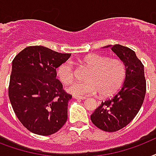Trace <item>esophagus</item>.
I'll use <instances>...</instances> for the list:
<instances>
[{
  "label": "esophagus",
  "mask_w": 156,
  "mask_h": 156,
  "mask_svg": "<svg viewBox=\"0 0 156 156\" xmlns=\"http://www.w3.org/2000/svg\"><path fill=\"white\" fill-rule=\"evenodd\" d=\"M73 99H75V100H85L86 99V97H82V96H76V95H73Z\"/></svg>",
  "instance_id": "obj_1"
}]
</instances>
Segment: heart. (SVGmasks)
<instances>
[{"label": "heart", "instance_id": "b5f03b06", "mask_svg": "<svg viewBox=\"0 0 156 156\" xmlns=\"http://www.w3.org/2000/svg\"><path fill=\"white\" fill-rule=\"evenodd\" d=\"M83 63L90 69L86 76L87 82L76 83L68 87V91L78 96L93 95L100 92L104 97L116 92L123 84L126 67L118 58H109L100 54H90L83 58ZM56 75L61 83L69 85L74 81L75 70L70 61H66L57 67Z\"/></svg>", "mask_w": 156, "mask_h": 156}]
</instances>
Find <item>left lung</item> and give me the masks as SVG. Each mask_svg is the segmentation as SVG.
I'll list each match as a JSON object with an SVG mask.
<instances>
[{
    "label": "left lung",
    "instance_id": "obj_1",
    "mask_svg": "<svg viewBox=\"0 0 156 156\" xmlns=\"http://www.w3.org/2000/svg\"><path fill=\"white\" fill-rule=\"evenodd\" d=\"M108 47L109 45L105 48ZM111 48L126 65V79L121 90L101 103L90 115V120L101 130L116 132L126 127L138 114L144 101L147 85L144 66L134 51L120 44Z\"/></svg>",
    "mask_w": 156,
    "mask_h": 156
}]
</instances>
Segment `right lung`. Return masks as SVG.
<instances>
[{
	"label": "right lung",
	"mask_w": 156,
	"mask_h": 156,
	"mask_svg": "<svg viewBox=\"0 0 156 156\" xmlns=\"http://www.w3.org/2000/svg\"><path fill=\"white\" fill-rule=\"evenodd\" d=\"M70 56L43 46H29L13 60L9 98L19 121L30 132L51 135L67 121L72 95L56 77V68Z\"/></svg>",
	"instance_id": "right-lung-1"
}]
</instances>
